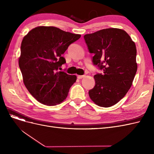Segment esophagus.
<instances>
[{
    "label": "esophagus",
    "mask_w": 154,
    "mask_h": 154,
    "mask_svg": "<svg viewBox=\"0 0 154 154\" xmlns=\"http://www.w3.org/2000/svg\"><path fill=\"white\" fill-rule=\"evenodd\" d=\"M84 76H85V75H78V79H82V78H83Z\"/></svg>",
    "instance_id": "esophagus-1"
}]
</instances>
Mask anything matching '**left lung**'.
<instances>
[{"label":"left lung","mask_w":154,"mask_h":154,"mask_svg":"<svg viewBox=\"0 0 154 154\" xmlns=\"http://www.w3.org/2000/svg\"><path fill=\"white\" fill-rule=\"evenodd\" d=\"M84 39L93 65L103 73L94 76L95 86L88 91L100 106L110 107L119 102L131 87L137 69L136 44L127 32L108 28L87 34Z\"/></svg>","instance_id":"obj_1"}]
</instances>
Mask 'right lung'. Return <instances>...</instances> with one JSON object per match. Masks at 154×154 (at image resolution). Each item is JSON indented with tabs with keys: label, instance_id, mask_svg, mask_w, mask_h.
Masks as SVG:
<instances>
[{
	"label": "right lung",
	"instance_id": "obj_1",
	"mask_svg": "<svg viewBox=\"0 0 154 154\" xmlns=\"http://www.w3.org/2000/svg\"><path fill=\"white\" fill-rule=\"evenodd\" d=\"M80 37L52 26L35 27L24 37L18 65L26 87L40 103L56 105L66 100L76 76L58 69L66 63L62 54Z\"/></svg>",
	"mask_w": 154,
	"mask_h": 154
}]
</instances>
